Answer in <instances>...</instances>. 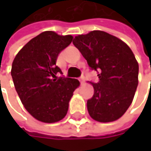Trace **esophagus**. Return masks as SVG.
<instances>
[{
	"instance_id": "1",
	"label": "esophagus",
	"mask_w": 151,
	"mask_h": 151,
	"mask_svg": "<svg viewBox=\"0 0 151 151\" xmlns=\"http://www.w3.org/2000/svg\"><path fill=\"white\" fill-rule=\"evenodd\" d=\"M79 81H80V83H81V84H84V82H85V77H84V76L80 77Z\"/></svg>"
}]
</instances>
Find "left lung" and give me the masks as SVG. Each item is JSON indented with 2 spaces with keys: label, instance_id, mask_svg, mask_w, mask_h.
Returning a JSON list of instances; mask_svg holds the SVG:
<instances>
[{
  "label": "left lung",
  "instance_id": "8db88e82",
  "mask_svg": "<svg viewBox=\"0 0 151 151\" xmlns=\"http://www.w3.org/2000/svg\"><path fill=\"white\" fill-rule=\"evenodd\" d=\"M73 45L88 65L100 71V81L91 83L93 96L87 101L90 116L100 122H114L131 105L138 85L139 65L129 45L102 30L78 35Z\"/></svg>",
  "mask_w": 151,
  "mask_h": 151
}]
</instances>
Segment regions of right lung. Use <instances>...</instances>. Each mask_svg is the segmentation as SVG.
Returning <instances> with one entry per match:
<instances>
[{
  "label": "right lung",
  "mask_w": 151,
  "mask_h": 151,
  "mask_svg": "<svg viewBox=\"0 0 151 151\" xmlns=\"http://www.w3.org/2000/svg\"><path fill=\"white\" fill-rule=\"evenodd\" d=\"M71 35L45 31L32 38L16 54L11 76L25 109L37 121L54 123L67 114L69 101L79 81L58 78L56 65L59 53L73 41Z\"/></svg>",
  "instance_id": "obj_1"
}]
</instances>
